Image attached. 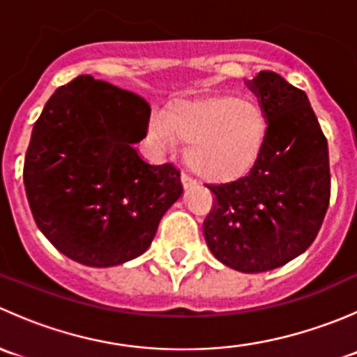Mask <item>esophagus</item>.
<instances>
[{"label": "esophagus", "mask_w": 357, "mask_h": 357, "mask_svg": "<svg viewBox=\"0 0 357 357\" xmlns=\"http://www.w3.org/2000/svg\"><path fill=\"white\" fill-rule=\"evenodd\" d=\"M193 185H195V179H193L190 174H186V172H183V186H185V190L192 188Z\"/></svg>", "instance_id": "34e87169"}]
</instances>
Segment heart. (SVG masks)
I'll return each instance as SVG.
<instances>
[{
  "mask_svg": "<svg viewBox=\"0 0 357 357\" xmlns=\"http://www.w3.org/2000/svg\"><path fill=\"white\" fill-rule=\"evenodd\" d=\"M152 129L165 146L186 145V164L207 181L226 183L245 176L261 157L268 138V117L248 96L236 93L178 102L157 115Z\"/></svg>",
  "mask_w": 357,
  "mask_h": 357,
  "instance_id": "heart-1",
  "label": "heart"
}]
</instances>
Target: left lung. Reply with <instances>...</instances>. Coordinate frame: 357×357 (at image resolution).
<instances>
[{
  "instance_id": "obj_1",
  "label": "left lung",
  "mask_w": 357,
  "mask_h": 357,
  "mask_svg": "<svg viewBox=\"0 0 357 357\" xmlns=\"http://www.w3.org/2000/svg\"><path fill=\"white\" fill-rule=\"evenodd\" d=\"M245 84L266 112L268 138L248 176L207 185L215 205L204 236L228 268L262 273L314 242L330 204L328 143L302 89L271 70Z\"/></svg>"
}]
</instances>
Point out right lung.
Instances as JSON below:
<instances>
[{"mask_svg":"<svg viewBox=\"0 0 357 357\" xmlns=\"http://www.w3.org/2000/svg\"><path fill=\"white\" fill-rule=\"evenodd\" d=\"M149 119L142 96L79 75L36 121L25 193L38 228L72 261L110 268L138 257L181 197L178 169L146 164L136 150Z\"/></svg>","mask_w":357,"mask_h":357,"instance_id":"add662e5","label":"right lung"}]
</instances>
